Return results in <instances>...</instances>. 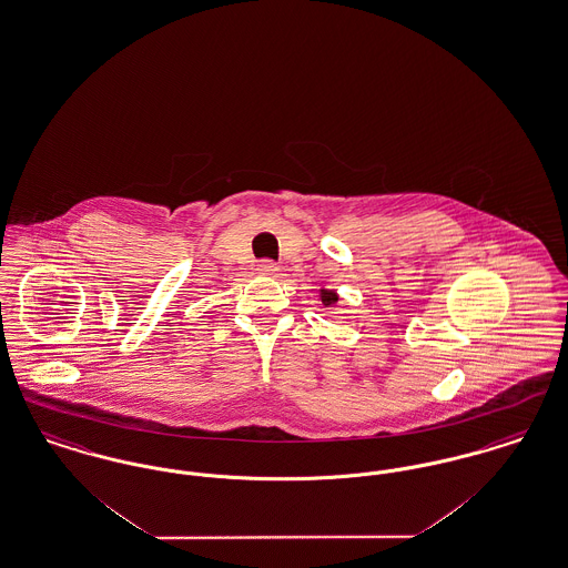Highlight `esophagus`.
<instances>
[{
  "mask_svg": "<svg viewBox=\"0 0 568 568\" xmlns=\"http://www.w3.org/2000/svg\"><path fill=\"white\" fill-rule=\"evenodd\" d=\"M257 272L264 274V276H278L281 268H278L274 262H271V260H264V262L257 264Z\"/></svg>",
  "mask_w": 568,
  "mask_h": 568,
  "instance_id": "1",
  "label": "esophagus"
}]
</instances>
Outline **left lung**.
I'll use <instances>...</instances> for the list:
<instances>
[{
  "mask_svg": "<svg viewBox=\"0 0 568 568\" xmlns=\"http://www.w3.org/2000/svg\"><path fill=\"white\" fill-rule=\"evenodd\" d=\"M338 300H341V296H338L336 290H325V287L320 290V302H322L324 308H334L338 304Z\"/></svg>",
  "mask_w": 568,
  "mask_h": 568,
  "instance_id": "left-lung-1",
  "label": "left lung"
}]
</instances>
